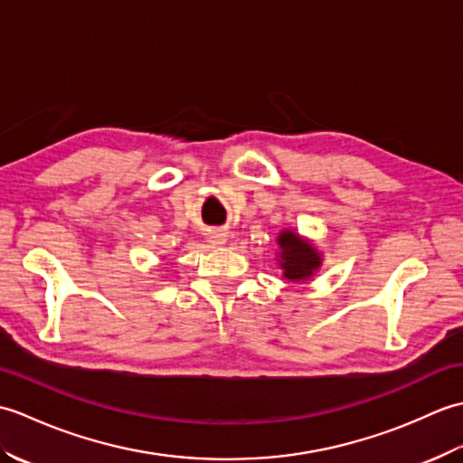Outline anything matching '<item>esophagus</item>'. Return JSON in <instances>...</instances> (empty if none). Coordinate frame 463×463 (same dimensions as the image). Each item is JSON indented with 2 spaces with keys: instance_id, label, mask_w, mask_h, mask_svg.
Segmentation results:
<instances>
[{
  "instance_id": "34e87169",
  "label": "esophagus",
  "mask_w": 463,
  "mask_h": 463,
  "mask_svg": "<svg viewBox=\"0 0 463 463\" xmlns=\"http://www.w3.org/2000/svg\"><path fill=\"white\" fill-rule=\"evenodd\" d=\"M226 241H229V232L222 229H213L209 232V242L213 247H222V244H226Z\"/></svg>"
}]
</instances>
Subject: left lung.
I'll list each match as a JSON object with an SVG mask.
<instances>
[{"label":"left lung","mask_w":463,"mask_h":463,"mask_svg":"<svg viewBox=\"0 0 463 463\" xmlns=\"http://www.w3.org/2000/svg\"><path fill=\"white\" fill-rule=\"evenodd\" d=\"M277 244V264L288 282H307L320 270L324 254L310 239L292 229H284L279 232Z\"/></svg>","instance_id":"8db88e82"}]
</instances>
